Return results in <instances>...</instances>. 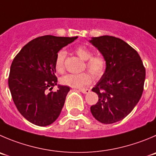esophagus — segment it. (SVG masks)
Masks as SVG:
<instances>
[{
  "instance_id": "esophagus-1",
  "label": "esophagus",
  "mask_w": 156,
  "mask_h": 156,
  "mask_svg": "<svg viewBox=\"0 0 156 156\" xmlns=\"http://www.w3.org/2000/svg\"><path fill=\"white\" fill-rule=\"evenodd\" d=\"M79 90L81 92V93H84V94H86V93H90V90H89V89H80Z\"/></svg>"
}]
</instances>
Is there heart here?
<instances>
[{
	"label": "heart",
	"mask_w": 156,
	"mask_h": 156,
	"mask_svg": "<svg viewBox=\"0 0 156 156\" xmlns=\"http://www.w3.org/2000/svg\"><path fill=\"white\" fill-rule=\"evenodd\" d=\"M75 53L82 60H86L85 67L93 75L94 78H99L103 75L106 69V60L102 55H93V51L86 46H78L75 48ZM66 57L65 50H61L57 53L55 59V69L61 73L64 69V60ZM63 85L74 88H80L91 82V76L89 73H68L63 76L60 80Z\"/></svg>",
	"instance_id": "obj_1"
}]
</instances>
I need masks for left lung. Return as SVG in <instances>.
<instances>
[{
	"mask_svg": "<svg viewBox=\"0 0 156 156\" xmlns=\"http://www.w3.org/2000/svg\"><path fill=\"white\" fill-rule=\"evenodd\" d=\"M90 42L106 60L104 74L92 89L99 100L90 111L99 122L112 124L123 119L139 103L146 69L137 51L119 38L106 35Z\"/></svg>",
	"mask_w": 156,
	"mask_h": 156,
	"instance_id": "obj_1",
	"label": "left lung"
}]
</instances>
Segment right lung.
Segmentation results:
<instances>
[{
    "instance_id": "add662e5",
    "label": "right lung",
    "mask_w": 156,
    "mask_h": 156,
    "mask_svg": "<svg viewBox=\"0 0 156 156\" xmlns=\"http://www.w3.org/2000/svg\"><path fill=\"white\" fill-rule=\"evenodd\" d=\"M76 38L39 37L27 44L14 57L8 77L9 89L17 109L31 123L46 126L60 115L69 87L59 86L57 91L50 93L47 90L57 85V53Z\"/></svg>"
}]
</instances>
